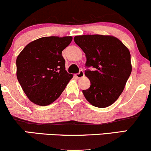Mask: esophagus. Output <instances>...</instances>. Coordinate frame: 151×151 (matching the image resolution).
Here are the masks:
<instances>
[{
    "mask_svg": "<svg viewBox=\"0 0 151 151\" xmlns=\"http://www.w3.org/2000/svg\"><path fill=\"white\" fill-rule=\"evenodd\" d=\"M75 76H76V77L78 78V79H80V78H82L83 77H84V73H83V72L82 70H80L79 71V73L75 74Z\"/></svg>",
    "mask_w": 151,
    "mask_h": 151,
    "instance_id": "34e87169",
    "label": "esophagus"
}]
</instances>
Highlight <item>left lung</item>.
<instances>
[{
    "instance_id": "1",
    "label": "left lung",
    "mask_w": 151,
    "mask_h": 151,
    "mask_svg": "<svg viewBox=\"0 0 151 151\" xmlns=\"http://www.w3.org/2000/svg\"><path fill=\"white\" fill-rule=\"evenodd\" d=\"M74 42L86 57V70L91 86L83 90L87 101L97 108H106L117 101L132 72L129 49L119 39L108 35L76 36Z\"/></svg>"
}]
</instances>
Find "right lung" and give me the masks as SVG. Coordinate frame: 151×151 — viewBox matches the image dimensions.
<instances>
[{"mask_svg": "<svg viewBox=\"0 0 151 151\" xmlns=\"http://www.w3.org/2000/svg\"><path fill=\"white\" fill-rule=\"evenodd\" d=\"M72 40V36L40 38L27 44L17 56L18 81L34 104H51L73 77L65 70V60L62 55Z\"/></svg>", "mask_w": 151, "mask_h": 151, "instance_id": "right-lung-1", "label": "right lung"}]
</instances>
